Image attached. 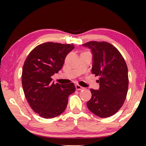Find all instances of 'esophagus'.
<instances>
[{
  "mask_svg": "<svg viewBox=\"0 0 146 146\" xmlns=\"http://www.w3.org/2000/svg\"><path fill=\"white\" fill-rule=\"evenodd\" d=\"M75 88H76V90H78V91L82 90H84V88L82 87V86H80V85H78V84H76L75 85Z\"/></svg>",
  "mask_w": 146,
  "mask_h": 146,
  "instance_id": "esophagus-1",
  "label": "esophagus"
}]
</instances>
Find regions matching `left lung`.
Masks as SVG:
<instances>
[{"label":"left lung","mask_w":146,"mask_h":146,"mask_svg":"<svg viewBox=\"0 0 146 146\" xmlns=\"http://www.w3.org/2000/svg\"><path fill=\"white\" fill-rule=\"evenodd\" d=\"M93 54L91 73L99 76L98 90L90 89L89 110L101 118L115 114L126 98L129 79L126 63L119 51L106 42L90 41L82 44Z\"/></svg>","instance_id":"8db88e82"}]
</instances>
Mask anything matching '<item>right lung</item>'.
<instances>
[{
  "mask_svg": "<svg viewBox=\"0 0 146 146\" xmlns=\"http://www.w3.org/2000/svg\"><path fill=\"white\" fill-rule=\"evenodd\" d=\"M73 44L48 42L35 47L24 62L22 84L24 95L33 110L39 116L52 118L62 113L68 97L75 91L73 83L55 84L52 76L58 73Z\"/></svg>",
  "mask_w": 146,
  "mask_h": 146,
  "instance_id": "1",
  "label": "right lung"
}]
</instances>
